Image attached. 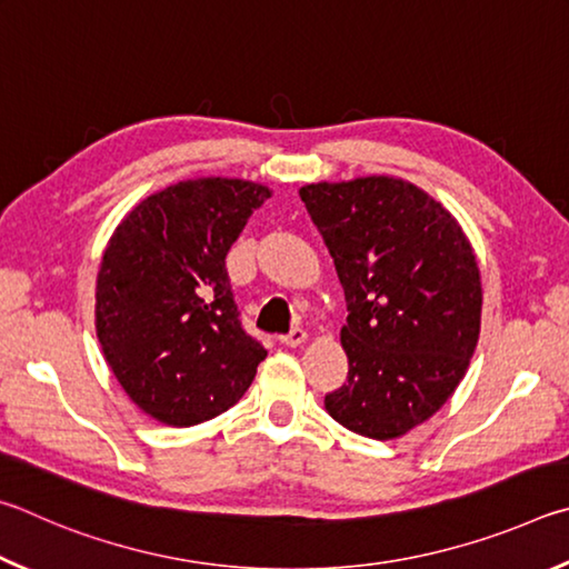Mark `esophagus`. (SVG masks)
Here are the masks:
<instances>
[{
	"instance_id": "34e87169",
	"label": "esophagus",
	"mask_w": 569,
	"mask_h": 569,
	"mask_svg": "<svg viewBox=\"0 0 569 569\" xmlns=\"http://www.w3.org/2000/svg\"><path fill=\"white\" fill-rule=\"evenodd\" d=\"M305 340H307V332L302 330V327H295V330L279 337V342L287 347H300V345H305Z\"/></svg>"
}]
</instances>
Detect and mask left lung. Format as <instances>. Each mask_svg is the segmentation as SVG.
<instances>
[{
	"mask_svg": "<svg viewBox=\"0 0 569 569\" xmlns=\"http://www.w3.org/2000/svg\"><path fill=\"white\" fill-rule=\"evenodd\" d=\"M300 197L340 277L347 382L325 397L332 420L395 440L440 410L480 340L482 284L457 219L395 177L317 182Z\"/></svg>",
	"mask_w": 569,
	"mask_h": 569,
	"instance_id": "obj_1",
	"label": "left lung"
}]
</instances>
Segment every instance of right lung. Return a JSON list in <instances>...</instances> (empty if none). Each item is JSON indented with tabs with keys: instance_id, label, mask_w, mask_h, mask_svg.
<instances>
[{
	"instance_id": "add662e5",
	"label": "right lung",
	"mask_w": 569,
	"mask_h": 569,
	"mask_svg": "<svg viewBox=\"0 0 569 569\" xmlns=\"http://www.w3.org/2000/svg\"><path fill=\"white\" fill-rule=\"evenodd\" d=\"M269 197L244 179H189L142 199L109 239L97 337L129 400L157 422L227 412L267 357L239 320L224 259Z\"/></svg>"
}]
</instances>
